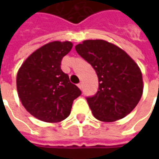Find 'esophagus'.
<instances>
[{"label":"esophagus","instance_id":"obj_1","mask_svg":"<svg viewBox=\"0 0 159 159\" xmlns=\"http://www.w3.org/2000/svg\"><path fill=\"white\" fill-rule=\"evenodd\" d=\"M78 87L80 88V89H83V83L82 82L79 83V84H78Z\"/></svg>","mask_w":159,"mask_h":159}]
</instances>
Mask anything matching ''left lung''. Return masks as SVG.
I'll return each instance as SVG.
<instances>
[{
	"label": "left lung",
	"instance_id": "1",
	"mask_svg": "<svg viewBox=\"0 0 159 159\" xmlns=\"http://www.w3.org/2000/svg\"><path fill=\"white\" fill-rule=\"evenodd\" d=\"M93 66L99 89L87 101L95 119L114 122L135 108L143 92V74L134 60L119 47L103 40H86L75 46Z\"/></svg>",
	"mask_w": 159,
	"mask_h": 159
}]
</instances>
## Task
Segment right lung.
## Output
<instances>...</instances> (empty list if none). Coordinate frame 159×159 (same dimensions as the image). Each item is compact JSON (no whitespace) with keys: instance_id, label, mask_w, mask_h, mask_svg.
<instances>
[{"instance_id":"add662e5","label":"right lung","mask_w":159,"mask_h":159,"mask_svg":"<svg viewBox=\"0 0 159 159\" xmlns=\"http://www.w3.org/2000/svg\"><path fill=\"white\" fill-rule=\"evenodd\" d=\"M72 46L70 41L48 42L32 53L18 69L16 89L20 102L28 112L41 121H63L81 94L60 66Z\"/></svg>"}]
</instances>
